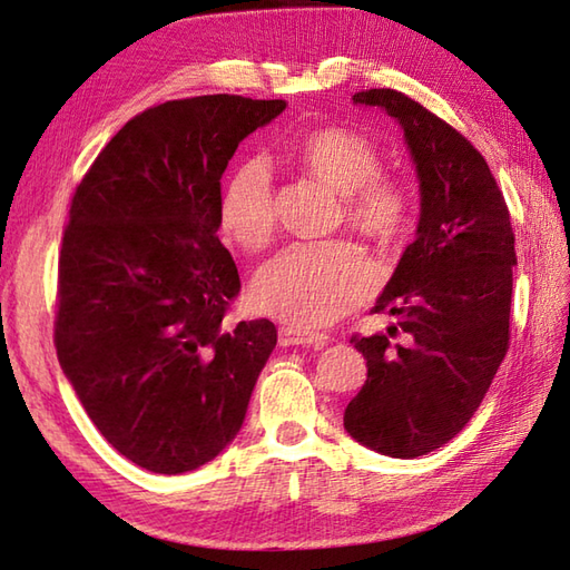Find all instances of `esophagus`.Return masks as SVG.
Wrapping results in <instances>:
<instances>
[{
  "label": "esophagus",
  "mask_w": 570,
  "mask_h": 570,
  "mask_svg": "<svg viewBox=\"0 0 570 570\" xmlns=\"http://www.w3.org/2000/svg\"><path fill=\"white\" fill-rule=\"evenodd\" d=\"M325 341H328V335L316 331L294 328V325H282L278 328V343L282 345H323Z\"/></svg>",
  "instance_id": "obj_1"
}]
</instances>
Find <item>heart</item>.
Masks as SVG:
<instances>
[{
  "instance_id": "heart-1",
  "label": "heart",
  "mask_w": 570,
  "mask_h": 570,
  "mask_svg": "<svg viewBox=\"0 0 570 570\" xmlns=\"http://www.w3.org/2000/svg\"><path fill=\"white\" fill-rule=\"evenodd\" d=\"M294 159L313 178L343 196L345 223L382 249L402 245L416 203L402 178L380 174L374 144L345 127H321L301 137ZM223 233L247 252H259L276 233V198L269 166L249 159L229 176L217 203ZM374 286V269L353 242L294 245L278 254L254 282L257 306L294 328L313 331L355 308Z\"/></svg>"
}]
</instances>
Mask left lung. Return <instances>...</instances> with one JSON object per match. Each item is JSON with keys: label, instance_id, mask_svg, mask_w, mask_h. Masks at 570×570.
Instances as JSON below:
<instances>
[{"label": "left lung", "instance_id": "1", "mask_svg": "<svg viewBox=\"0 0 570 570\" xmlns=\"http://www.w3.org/2000/svg\"><path fill=\"white\" fill-rule=\"evenodd\" d=\"M404 127L421 180V220L372 313L386 335L350 343L367 380L345 409V431L392 458H419L463 431L510 350L514 229L488 161L455 127L386 88L355 92ZM404 334L394 346L390 336Z\"/></svg>", "mask_w": 570, "mask_h": 570}]
</instances>
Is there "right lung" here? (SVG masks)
<instances>
[{
  "instance_id": "right-lung-1",
  "label": "right lung",
  "mask_w": 570,
  "mask_h": 570,
  "mask_svg": "<svg viewBox=\"0 0 570 570\" xmlns=\"http://www.w3.org/2000/svg\"><path fill=\"white\" fill-rule=\"evenodd\" d=\"M284 100L200 95L131 117L82 176L58 254L53 343L115 451L161 475L235 439L272 321L223 318L239 274L217 239L220 178Z\"/></svg>"
}]
</instances>
